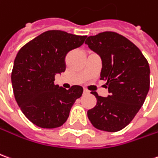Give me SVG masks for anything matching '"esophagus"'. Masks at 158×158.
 <instances>
[{
  "label": "esophagus",
  "mask_w": 158,
  "mask_h": 158,
  "mask_svg": "<svg viewBox=\"0 0 158 158\" xmlns=\"http://www.w3.org/2000/svg\"><path fill=\"white\" fill-rule=\"evenodd\" d=\"M90 93V91L86 89H84V94H89Z\"/></svg>",
  "instance_id": "esophagus-1"
}]
</instances>
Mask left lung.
<instances>
[{"label": "left lung", "instance_id": "obj_1", "mask_svg": "<svg viewBox=\"0 0 158 158\" xmlns=\"http://www.w3.org/2000/svg\"><path fill=\"white\" fill-rule=\"evenodd\" d=\"M89 48L100 56V79L105 80L110 95L98 96L97 104L87 111L97 129L117 132L128 125L140 110L150 89V67L139 48L130 40L113 31L87 37Z\"/></svg>", "mask_w": 158, "mask_h": 158}]
</instances>
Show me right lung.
Here are the masks:
<instances>
[{
    "label": "right lung",
    "mask_w": 158,
    "mask_h": 158,
    "mask_svg": "<svg viewBox=\"0 0 158 158\" xmlns=\"http://www.w3.org/2000/svg\"><path fill=\"white\" fill-rule=\"evenodd\" d=\"M86 36L48 31L24 45L15 57L11 80L18 105L26 118L42 128H56L68 120L83 88L69 90L55 85V76L66 70L65 57L84 44Z\"/></svg>",
    "instance_id": "right-lung-1"
}]
</instances>
